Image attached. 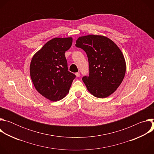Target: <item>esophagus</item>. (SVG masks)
<instances>
[{"instance_id": "esophagus-1", "label": "esophagus", "mask_w": 154, "mask_h": 154, "mask_svg": "<svg viewBox=\"0 0 154 154\" xmlns=\"http://www.w3.org/2000/svg\"><path fill=\"white\" fill-rule=\"evenodd\" d=\"M75 75H76L77 77H79L80 76V73H79V72H76V73H75Z\"/></svg>"}]
</instances>
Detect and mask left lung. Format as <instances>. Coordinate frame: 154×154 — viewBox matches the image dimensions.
<instances>
[{
  "label": "left lung",
  "mask_w": 154,
  "mask_h": 154,
  "mask_svg": "<svg viewBox=\"0 0 154 154\" xmlns=\"http://www.w3.org/2000/svg\"><path fill=\"white\" fill-rule=\"evenodd\" d=\"M75 46L86 54L89 62V76L82 80L91 94L105 98L113 94L122 83L125 74L124 57L116 44L102 35L79 37Z\"/></svg>",
  "instance_id": "8db88e82"
}]
</instances>
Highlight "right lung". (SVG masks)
<instances>
[{
	"instance_id": "1",
	"label": "right lung",
	"mask_w": 154,
	"mask_h": 154,
	"mask_svg": "<svg viewBox=\"0 0 154 154\" xmlns=\"http://www.w3.org/2000/svg\"><path fill=\"white\" fill-rule=\"evenodd\" d=\"M72 38H55L33 57L30 77L36 90L51 101L63 99L69 91L75 74L68 71L64 53L72 46Z\"/></svg>"
}]
</instances>
